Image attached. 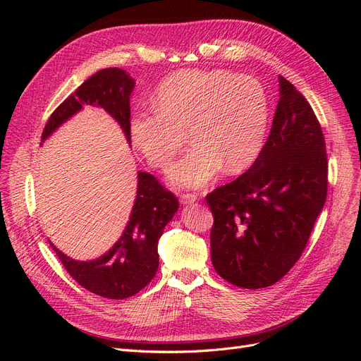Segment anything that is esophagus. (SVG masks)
Wrapping results in <instances>:
<instances>
[{
  "label": "esophagus",
  "mask_w": 361,
  "mask_h": 361,
  "mask_svg": "<svg viewBox=\"0 0 361 361\" xmlns=\"http://www.w3.org/2000/svg\"><path fill=\"white\" fill-rule=\"evenodd\" d=\"M196 200H197V195H195V193H183V195L180 196V202H181L183 204L195 203Z\"/></svg>",
  "instance_id": "esophagus-1"
}]
</instances>
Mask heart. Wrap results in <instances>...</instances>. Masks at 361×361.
Instances as JSON below:
<instances>
[{"label": "heart", "mask_w": 361, "mask_h": 361, "mask_svg": "<svg viewBox=\"0 0 361 361\" xmlns=\"http://www.w3.org/2000/svg\"><path fill=\"white\" fill-rule=\"evenodd\" d=\"M157 108L137 111L130 133L145 159L166 169L192 140L196 147L169 173L176 187L209 184L226 166L238 173L263 147L269 104L263 86L228 70H187L165 79Z\"/></svg>", "instance_id": "b5f03b06"}]
</instances>
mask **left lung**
<instances>
[{
	"label": "left lung",
	"mask_w": 361,
	"mask_h": 361,
	"mask_svg": "<svg viewBox=\"0 0 361 361\" xmlns=\"http://www.w3.org/2000/svg\"><path fill=\"white\" fill-rule=\"evenodd\" d=\"M269 137L255 164L206 196L211 257L233 286L269 287L300 259L328 193L324 131L307 99L282 75Z\"/></svg>",
	"instance_id": "obj_1"
}]
</instances>
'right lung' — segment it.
Wrapping results in <instances>:
<instances>
[{
  "mask_svg": "<svg viewBox=\"0 0 361 361\" xmlns=\"http://www.w3.org/2000/svg\"><path fill=\"white\" fill-rule=\"evenodd\" d=\"M133 87L135 80L121 68H104L94 73L55 108L42 131V140L83 105H97L118 121L130 143ZM137 181V195L130 221L121 238L108 253L97 260L79 262L67 257L49 243L70 276L87 291L105 298L123 300L135 295L155 276L159 267L158 240L178 209L176 195L154 176L139 173Z\"/></svg>",
  "mask_w": 361,
  "mask_h": 361,
  "instance_id": "1",
  "label": "right lung"
}]
</instances>
